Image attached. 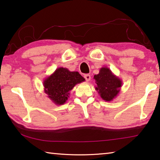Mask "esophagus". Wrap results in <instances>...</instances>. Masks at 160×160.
Returning <instances> with one entry per match:
<instances>
[{
	"instance_id": "esophagus-1",
	"label": "esophagus",
	"mask_w": 160,
	"mask_h": 160,
	"mask_svg": "<svg viewBox=\"0 0 160 160\" xmlns=\"http://www.w3.org/2000/svg\"><path fill=\"white\" fill-rule=\"evenodd\" d=\"M84 78L86 82H89L91 80V75L90 74H85L84 75Z\"/></svg>"
}]
</instances>
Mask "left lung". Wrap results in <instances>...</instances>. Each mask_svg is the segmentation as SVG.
Instances as JSON below:
<instances>
[{"label":"left lung","instance_id":"8db88e82","mask_svg":"<svg viewBox=\"0 0 160 160\" xmlns=\"http://www.w3.org/2000/svg\"><path fill=\"white\" fill-rule=\"evenodd\" d=\"M93 78L97 85L95 88L103 100L112 101L118 96L122 86V81L114 75L110 68L107 67L100 68L99 73L94 75Z\"/></svg>","mask_w":160,"mask_h":160}]
</instances>
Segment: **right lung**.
<instances>
[{
	"mask_svg": "<svg viewBox=\"0 0 160 160\" xmlns=\"http://www.w3.org/2000/svg\"><path fill=\"white\" fill-rule=\"evenodd\" d=\"M85 78L78 72H70L68 69L59 67L43 81L44 92L48 98L57 105L64 104L69 97V91Z\"/></svg>",
	"mask_w": 160,
	"mask_h": 160,
	"instance_id": "obj_1",
	"label": "right lung"
}]
</instances>
